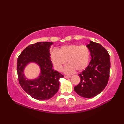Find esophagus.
<instances>
[{
	"label": "esophagus",
	"mask_w": 124,
	"mask_h": 124,
	"mask_svg": "<svg viewBox=\"0 0 124 124\" xmlns=\"http://www.w3.org/2000/svg\"><path fill=\"white\" fill-rule=\"evenodd\" d=\"M71 77V76H64V78L68 79V78H69Z\"/></svg>",
	"instance_id": "34e87169"
}]
</instances>
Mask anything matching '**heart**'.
I'll list each match as a JSON object with an SVG mask.
<instances>
[{
    "label": "heart",
    "instance_id": "heart-1",
    "mask_svg": "<svg viewBox=\"0 0 124 124\" xmlns=\"http://www.w3.org/2000/svg\"><path fill=\"white\" fill-rule=\"evenodd\" d=\"M91 57V52L85 45H69L61 47L59 51L54 49L51 53V60L55 69L61 71L67 61L69 65L65 68L66 73L77 70L80 72L87 67Z\"/></svg>",
    "mask_w": 124,
    "mask_h": 124
}]
</instances>
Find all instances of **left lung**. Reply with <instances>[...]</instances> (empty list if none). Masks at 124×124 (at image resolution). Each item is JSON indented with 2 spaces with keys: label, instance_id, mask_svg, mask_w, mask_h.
Segmentation results:
<instances>
[{
  "label": "left lung",
  "instance_id": "8db88e82",
  "mask_svg": "<svg viewBox=\"0 0 124 124\" xmlns=\"http://www.w3.org/2000/svg\"><path fill=\"white\" fill-rule=\"evenodd\" d=\"M92 57L89 65L79 74L80 81L74 87L81 97L91 98L97 95L106 87L110 76V55L99 43L90 41L87 45Z\"/></svg>",
  "mask_w": 124,
  "mask_h": 124
}]
</instances>
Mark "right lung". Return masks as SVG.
Segmentation results:
<instances>
[{
	"instance_id": "1",
	"label": "right lung",
	"mask_w": 124,
	"mask_h": 124,
	"mask_svg": "<svg viewBox=\"0 0 124 124\" xmlns=\"http://www.w3.org/2000/svg\"><path fill=\"white\" fill-rule=\"evenodd\" d=\"M52 42H38L31 44L18 56L17 63L18 79L26 93L37 100H48L54 96L59 88L61 78L64 77L53 69L50 59L49 47ZM35 62L41 68L40 76L35 80H28L24 75V69L28 63Z\"/></svg>"
}]
</instances>
